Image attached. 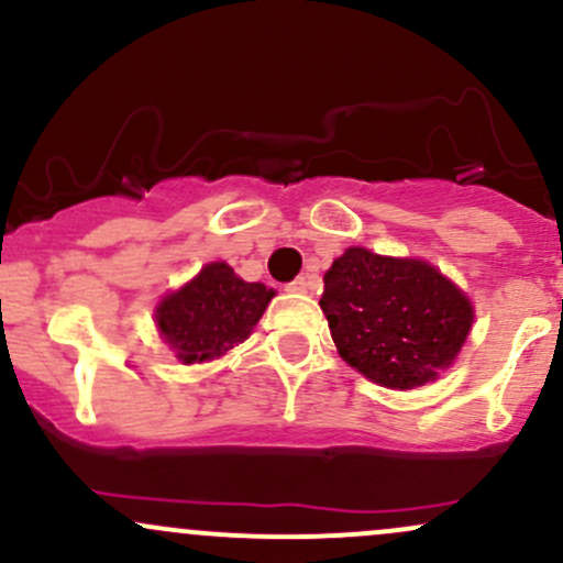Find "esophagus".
<instances>
[{
  "mask_svg": "<svg viewBox=\"0 0 563 563\" xmlns=\"http://www.w3.org/2000/svg\"><path fill=\"white\" fill-rule=\"evenodd\" d=\"M311 289V282H308V276H298V279H292L287 284V292H308Z\"/></svg>",
  "mask_w": 563,
  "mask_h": 563,
  "instance_id": "34e87169",
  "label": "esophagus"
}]
</instances>
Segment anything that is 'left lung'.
<instances>
[{
	"label": "left lung",
	"mask_w": 563,
	"mask_h": 563,
	"mask_svg": "<svg viewBox=\"0 0 563 563\" xmlns=\"http://www.w3.org/2000/svg\"><path fill=\"white\" fill-rule=\"evenodd\" d=\"M338 354L373 384L413 389L453 365L473 303L434 265L349 246L332 260L319 300Z\"/></svg>",
	"instance_id": "obj_1"
}]
</instances>
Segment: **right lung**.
I'll use <instances>...</instances> for the list:
<instances>
[{
	"label": "right lung",
	"mask_w": 563,
	"mask_h": 563,
	"mask_svg": "<svg viewBox=\"0 0 563 563\" xmlns=\"http://www.w3.org/2000/svg\"><path fill=\"white\" fill-rule=\"evenodd\" d=\"M274 295L265 284L235 276L228 263H209L161 300L155 324L179 362H209L250 338Z\"/></svg>",
	"instance_id": "obj_1"
}]
</instances>
